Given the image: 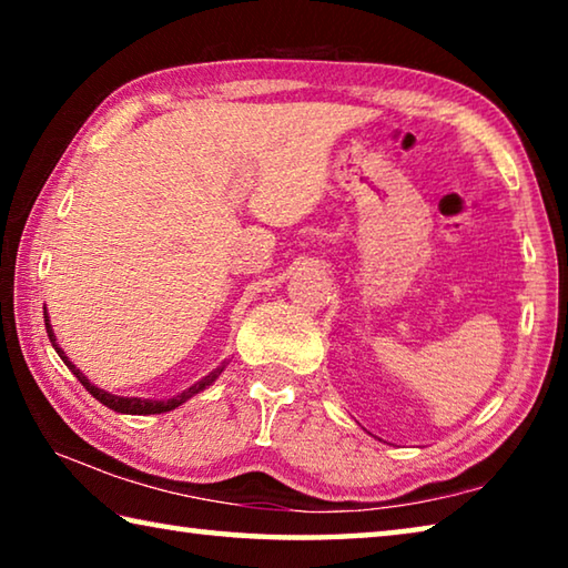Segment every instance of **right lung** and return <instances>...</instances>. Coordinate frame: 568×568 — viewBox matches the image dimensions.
Masks as SVG:
<instances>
[{
  "mask_svg": "<svg viewBox=\"0 0 568 568\" xmlns=\"http://www.w3.org/2000/svg\"><path fill=\"white\" fill-rule=\"evenodd\" d=\"M44 328H47V335H50V341H52V345H54V351L60 353V358L64 361L67 368H70V371L74 373L77 381H80L82 386L88 388V390L92 393V396L102 403V406H108V408L118 410V413H132V416H150V413H168V410H172V408H178L180 403H185L187 398L195 396V393H200L203 388H207L210 383H213V381L220 376V373H223V368H225V365H220V368H215L213 373H210V376H205L203 381H197L195 386L187 388V390H182L180 396H175V398H168V400H142V398L112 396V393L102 390V388H98V386H92V383H90L88 378H84V373H80V368H74L72 361L67 358V355L62 353L60 345H57V338H54V333H52V325H50V321H47V313H44Z\"/></svg>",
  "mask_w": 568,
  "mask_h": 568,
  "instance_id": "obj_1",
  "label": "right lung"
}]
</instances>
